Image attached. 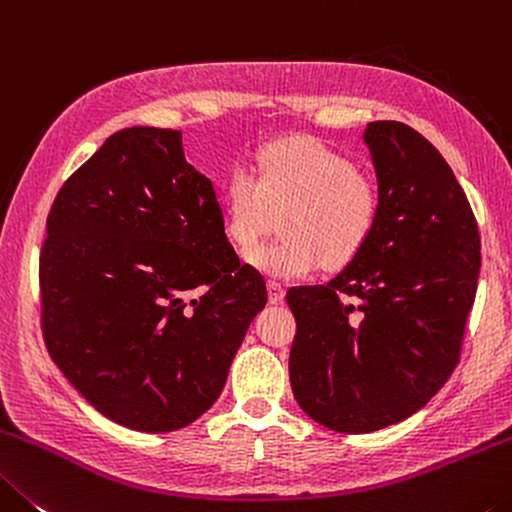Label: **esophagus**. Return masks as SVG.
Segmentation results:
<instances>
[{
    "mask_svg": "<svg viewBox=\"0 0 512 512\" xmlns=\"http://www.w3.org/2000/svg\"><path fill=\"white\" fill-rule=\"evenodd\" d=\"M267 295H270V304H281L286 297V290L279 281H267Z\"/></svg>",
    "mask_w": 512,
    "mask_h": 512,
    "instance_id": "1",
    "label": "esophagus"
}]
</instances>
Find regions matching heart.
I'll use <instances>...</instances> for the list:
<instances>
[{
	"mask_svg": "<svg viewBox=\"0 0 512 512\" xmlns=\"http://www.w3.org/2000/svg\"><path fill=\"white\" fill-rule=\"evenodd\" d=\"M376 183L347 156L313 138L279 140L256 156L254 174L233 170L224 183V231L251 249L274 231L283 236L249 251L263 274L301 279L322 263L345 267L363 251L379 220Z\"/></svg>",
	"mask_w": 512,
	"mask_h": 512,
	"instance_id": "b5f03b06",
	"label": "heart"
}]
</instances>
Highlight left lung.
<instances>
[{"mask_svg":"<svg viewBox=\"0 0 512 512\" xmlns=\"http://www.w3.org/2000/svg\"><path fill=\"white\" fill-rule=\"evenodd\" d=\"M379 220L326 286L288 290L290 385L338 433L417 413L454 372L481 270L479 226L442 154L404 122H370Z\"/></svg>","mask_w":512,"mask_h":512,"instance_id":"left-lung-1","label":"left lung"}]
</instances>
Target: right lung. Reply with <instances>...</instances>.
<instances>
[{
	"mask_svg": "<svg viewBox=\"0 0 512 512\" xmlns=\"http://www.w3.org/2000/svg\"><path fill=\"white\" fill-rule=\"evenodd\" d=\"M40 297L58 370L108 420L145 433L215 404L267 304L213 181L186 161L181 131L154 127L113 133L58 190Z\"/></svg>",
	"mask_w": 512,
	"mask_h": 512,
	"instance_id": "right-lung-1",
	"label": "right lung"
}]
</instances>
